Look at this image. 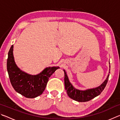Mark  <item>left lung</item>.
Here are the masks:
<instances>
[{"label": "left lung", "mask_w": 120, "mask_h": 120, "mask_svg": "<svg viewBox=\"0 0 120 120\" xmlns=\"http://www.w3.org/2000/svg\"><path fill=\"white\" fill-rule=\"evenodd\" d=\"M64 80L65 89L68 96L74 100L79 101V102H85V101H89L95 98V97L98 96L105 88L107 82H108L109 77V74L105 80L98 87L94 88L88 89L85 90H82L75 88L72 86L69 82L66 71L64 70ZM109 73H110V65H109Z\"/></svg>", "instance_id": "8db88e82"}]
</instances>
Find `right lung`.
<instances>
[{
  "mask_svg": "<svg viewBox=\"0 0 120 120\" xmlns=\"http://www.w3.org/2000/svg\"><path fill=\"white\" fill-rule=\"evenodd\" d=\"M13 45L8 54L7 69L14 89L26 98H33L41 95L45 90L50 76L60 68L47 67L36 75H29L22 71L16 64L13 56Z\"/></svg>",
  "mask_w": 120,
  "mask_h": 120,
  "instance_id": "1",
  "label": "right lung"
}]
</instances>
